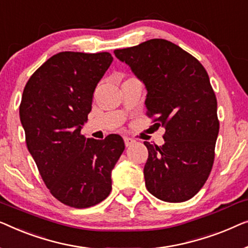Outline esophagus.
I'll list each match as a JSON object with an SVG mask.
<instances>
[{"label": "esophagus", "mask_w": 248, "mask_h": 248, "mask_svg": "<svg viewBox=\"0 0 248 248\" xmlns=\"http://www.w3.org/2000/svg\"><path fill=\"white\" fill-rule=\"evenodd\" d=\"M124 145L127 146V147H128V146H131L132 144H135V139H132V138L124 137Z\"/></svg>", "instance_id": "obj_1"}]
</instances>
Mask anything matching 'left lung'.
Returning <instances> with one entry per match:
<instances>
[{
  "label": "left lung",
  "mask_w": 248,
  "mask_h": 248,
  "mask_svg": "<svg viewBox=\"0 0 248 248\" xmlns=\"http://www.w3.org/2000/svg\"><path fill=\"white\" fill-rule=\"evenodd\" d=\"M147 89L146 114L165 128V144L145 141V184L154 197L183 202L210 175L219 132L217 99L208 73L192 55L165 39L116 49Z\"/></svg>",
  "instance_id": "left-lung-1"
}]
</instances>
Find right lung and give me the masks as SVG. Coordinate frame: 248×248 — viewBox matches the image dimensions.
Instances as JSON below:
<instances>
[{"label": "right lung", "instance_id": "obj_1", "mask_svg": "<svg viewBox=\"0 0 248 248\" xmlns=\"http://www.w3.org/2000/svg\"><path fill=\"white\" fill-rule=\"evenodd\" d=\"M112 61L109 53L62 51L23 90L19 112L28 151L50 193L73 208L92 207L110 194L111 170L124 149L119 135L96 140L81 134L94 90Z\"/></svg>", "mask_w": 248, "mask_h": 248}]
</instances>
